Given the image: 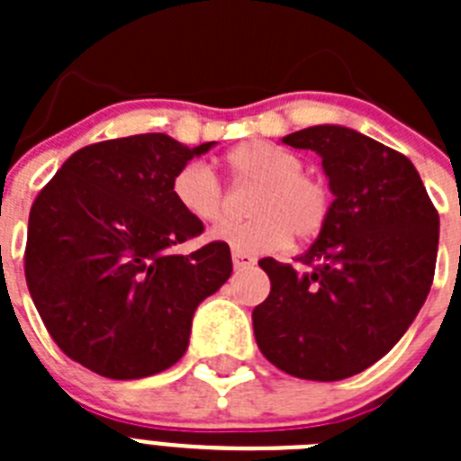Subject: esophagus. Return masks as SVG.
Wrapping results in <instances>:
<instances>
[{
	"mask_svg": "<svg viewBox=\"0 0 461 461\" xmlns=\"http://www.w3.org/2000/svg\"><path fill=\"white\" fill-rule=\"evenodd\" d=\"M256 266V258L249 254H242V251L233 249V267L235 270H249V267Z\"/></svg>",
	"mask_w": 461,
	"mask_h": 461,
	"instance_id": "34e87169",
	"label": "esophagus"
}]
</instances>
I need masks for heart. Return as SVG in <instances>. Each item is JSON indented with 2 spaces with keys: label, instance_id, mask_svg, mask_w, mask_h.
Segmentation results:
<instances>
[{
  "label": "heart",
  "instance_id": "heart-1",
  "mask_svg": "<svg viewBox=\"0 0 461 461\" xmlns=\"http://www.w3.org/2000/svg\"><path fill=\"white\" fill-rule=\"evenodd\" d=\"M228 173L238 185H258L249 198L244 221H226L212 230V240L242 254H266L288 242H304L323 230L330 198L325 186L303 173V161L272 142H242L226 154ZM173 198L198 223H217L226 217L228 194L217 175L203 161H189L173 177Z\"/></svg>",
  "mask_w": 461,
  "mask_h": 461
}]
</instances>
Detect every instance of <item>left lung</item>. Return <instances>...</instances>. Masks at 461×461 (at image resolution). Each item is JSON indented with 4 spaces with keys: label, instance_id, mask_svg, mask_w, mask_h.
<instances>
[{
    "label": "left lung",
    "instance_id": "1",
    "mask_svg": "<svg viewBox=\"0 0 461 461\" xmlns=\"http://www.w3.org/2000/svg\"><path fill=\"white\" fill-rule=\"evenodd\" d=\"M321 157L335 195L307 270L263 258L270 295L251 313L260 353L307 381H341L397 344L434 279L438 214L404 154L341 124L288 133Z\"/></svg>",
    "mask_w": 461,
    "mask_h": 461
}]
</instances>
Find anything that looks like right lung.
<instances>
[{"label": "right lung", "instance_id": "right-lung-1", "mask_svg": "<svg viewBox=\"0 0 461 461\" xmlns=\"http://www.w3.org/2000/svg\"><path fill=\"white\" fill-rule=\"evenodd\" d=\"M214 145L186 148L166 133L96 142L36 195L27 288L57 346L94 374L131 381L173 367L198 304L233 272L223 242L170 251L203 233L175 203V173Z\"/></svg>", "mask_w": 461, "mask_h": 461}]
</instances>
